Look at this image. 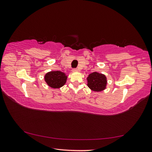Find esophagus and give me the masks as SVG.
I'll list each match as a JSON object with an SVG mask.
<instances>
[{
	"label": "esophagus",
	"mask_w": 152,
	"mask_h": 152,
	"mask_svg": "<svg viewBox=\"0 0 152 152\" xmlns=\"http://www.w3.org/2000/svg\"><path fill=\"white\" fill-rule=\"evenodd\" d=\"M72 71L73 72H78V71H79V69L78 68H74V69H73Z\"/></svg>",
	"instance_id": "34e87169"
}]
</instances>
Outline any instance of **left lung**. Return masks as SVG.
<instances>
[{"mask_svg": "<svg viewBox=\"0 0 152 152\" xmlns=\"http://www.w3.org/2000/svg\"><path fill=\"white\" fill-rule=\"evenodd\" d=\"M87 86L94 92H101L107 88V79L104 74L94 72L87 77Z\"/></svg>", "mask_w": 152, "mask_h": 152, "instance_id": "1", "label": "left lung"}]
</instances>
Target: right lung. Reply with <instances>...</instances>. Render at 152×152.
Returning a JSON list of instances; mask_svg holds the SVG:
<instances>
[{"mask_svg":"<svg viewBox=\"0 0 152 152\" xmlns=\"http://www.w3.org/2000/svg\"><path fill=\"white\" fill-rule=\"evenodd\" d=\"M68 76L61 71H51L45 74V82L52 88H60L66 84Z\"/></svg>","mask_w":152,"mask_h":152,"instance_id":"right-lung-1","label":"right lung"}]
</instances>
